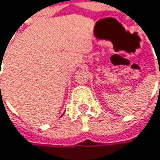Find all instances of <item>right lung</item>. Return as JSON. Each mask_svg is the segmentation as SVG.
<instances>
[{
	"label": "right lung",
	"instance_id": "add662e5",
	"mask_svg": "<svg viewBox=\"0 0 160 160\" xmlns=\"http://www.w3.org/2000/svg\"><path fill=\"white\" fill-rule=\"evenodd\" d=\"M1 62H2V60H1ZM0 87H1V86H0Z\"/></svg>",
	"mask_w": 160,
	"mask_h": 160
}]
</instances>
